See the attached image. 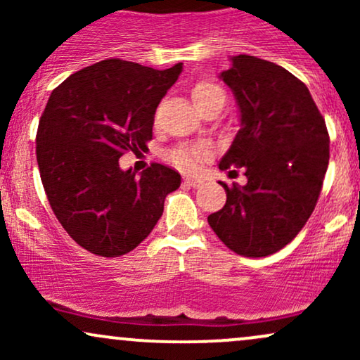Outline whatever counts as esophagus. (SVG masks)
Instances as JSON below:
<instances>
[{
  "mask_svg": "<svg viewBox=\"0 0 360 360\" xmlns=\"http://www.w3.org/2000/svg\"><path fill=\"white\" fill-rule=\"evenodd\" d=\"M184 184L191 186V188H200L201 184H203V181L198 179V177H184Z\"/></svg>",
  "mask_w": 360,
  "mask_h": 360,
  "instance_id": "34e87169",
  "label": "esophagus"
}]
</instances>
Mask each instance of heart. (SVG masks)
Instances as JSON below:
<instances>
[{
    "instance_id": "heart-1",
    "label": "heart",
    "mask_w": 360,
    "mask_h": 360,
    "mask_svg": "<svg viewBox=\"0 0 360 360\" xmlns=\"http://www.w3.org/2000/svg\"><path fill=\"white\" fill-rule=\"evenodd\" d=\"M191 98L196 108H201L206 103L217 100V98H225V93L218 84L210 81H200L191 88ZM210 155L208 143H194V146H181L172 148L169 152V162L174 164L177 169L186 172H191L200 166L201 162Z\"/></svg>"
}]
</instances>
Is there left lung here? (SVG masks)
Masks as SVG:
<instances>
[{
	"label": "left lung",
	"mask_w": 360,
	"mask_h": 360,
	"mask_svg": "<svg viewBox=\"0 0 360 360\" xmlns=\"http://www.w3.org/2000/svg\"><path fill=\"white\" fill-rule=\"evenodd\" d=\"M240 110V130L220 160L245 169V186H226V203L208 217L218 238L243 257L288 245L315 210L330 159L325 120L304 82L274 62L232 57L220 74Z\"/></svg>",
	"instance_id": "8db88e82"
}]
</instances>
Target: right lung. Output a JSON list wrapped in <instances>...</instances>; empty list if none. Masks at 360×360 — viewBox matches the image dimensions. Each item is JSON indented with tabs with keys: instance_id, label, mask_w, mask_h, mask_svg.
I'll return each mask as SVG.
<instances>
[{
	"instance_id": "obj_1",
	"label": "right lung",
	"mask_w": 360,
	"mask_h": 360,
	"mask_svg": "<svg viewBox=\"0 0 360 360\" xmlns=\"http://www.w3.org/2000/svg\"><path fill=\"white\" fill-rule=\"evenodd\" d=\"M183 62L157 71L106 59L52 91L37 130V162L52 212L82 249L118 257L148 237L181 176L150 164L135 176L118 159L146 150L154 115Z\"/></svg>"
}]
</instances>
